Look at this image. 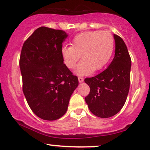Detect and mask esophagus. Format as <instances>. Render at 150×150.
Wrapping results in <instances>:
<instances>
[{
	"label": "esophagus",
	"mask_w": 150,
	"mask_h": 150,
	"mask_svg": "<svg viewBox=\"0 0 150 150\" xmlns=\"http://www.w3.org/2000/svg\"><path fill=\"white\" fill-rule=\"evenodd\" d=\"M78 81H79V82H82L83 81H84V78H83V77H78Z\"/></svg>",
	"instance_id": "1"
}]
</instances>
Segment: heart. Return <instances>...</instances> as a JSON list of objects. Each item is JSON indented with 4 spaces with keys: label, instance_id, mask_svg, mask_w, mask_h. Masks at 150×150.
<instances>
[{
    "label": "heart",
    "instance_id": "1",
    "mask_svg": "<svg viewBox=\"0 0 150 150\" xmlns=\"http://www.w3.org/2000/svg\"><path fill=\"white\" fill-rule=\"evenodd\" d=\"M115 41L108 31H86L73 38L71 46H64L61 53L64 64L70 69L75 67L80 57L82 59L75 70L78 75H88L100 70L113 53Z\"/></svg>",
    "mask_w": 150,
    "mask_h": 150
}]
</instances>
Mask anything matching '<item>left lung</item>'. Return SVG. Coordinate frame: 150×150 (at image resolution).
I'll use <instances>...</instances> for the list:
<instances>
[{
    "instance_id": "8db88e82",
    "label": "left lung",
    "mask_w": 150,
    "mask_h": 150,
    "mask_svg": "<svg viewBox=\"0 0 150 150\" xmlns=\"http://www.w3.org/2000/svg\"><path fill=\"white\" fill-rule=\"evenodd\" d=\"M115 54L104 71L86 78L90 87L85 98L89 110L100 118H108L119 112L127 100L130 87L131 60L122 38L114 34Z\"/></svg>"
}]
</instances>
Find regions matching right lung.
<instances>
[{
    "mask_svg": "<svg viewBox=\"0 0 150 150\" xmlns=\"http://www.w3.org/2000/svg\"><path fill=\"white\" fill-rule=\"evenodd\" d=\"M67 37L64 30L41 26L21 49L19 67L23 92L34 114L44 120L64 116L79 84L61 57L62 44Z\"/></svg>",
    "mask_w": 150,
    "mask_h": 150,
    "instance_id": "obj_1",
    "label": "right lung"
}]
</instances>
